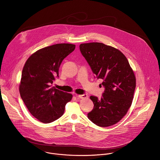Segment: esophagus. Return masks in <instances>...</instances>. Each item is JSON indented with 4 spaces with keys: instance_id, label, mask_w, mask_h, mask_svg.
Here are the masks:
<instances>
[{
    "instance_id": "34e87169",
    "label": "esophagus",
    "mask_w": 160,
    "mask_h": 160,
    "mask_svg": "<svg viewBox=\"0 0 160 160\" xmlns=\"http://www.w3.org/2000/svg\"><path fill=\"white\" fill-rule=\"evenodd\" d=\"M78 97L79 98H88V95L86 94H80V95H78Z\"/></svg>"
}]
</instances>
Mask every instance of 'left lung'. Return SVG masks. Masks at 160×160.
<instances>
[{
	"label": "left lung",
	"instance_id": "8db88e82",
	"mask_svg": "<svg viewBox=\"0 0 160 160\" xmlns=\"http://www.w3.org/2000/svg\"><path fill=\"white\" fill-rule=\"evenodd\" d=\"M80 50L105 88L100 99L90 97L94 106L88 119L102 127L118 123L130 108L135 89V76L129 62L120 50L103 43L81 44Z\"/></svg>",
	"mask_w": 160,
	"mask_h": 160
}]
</instances>
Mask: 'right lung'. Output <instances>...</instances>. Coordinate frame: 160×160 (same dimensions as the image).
Here are the masks:
<instances>
[{
  "label": "right lung",
  "instance_id": "add662e5",
  "mask_svg": "<svg viewBox=\"0 0 160 160\" xmlns=\"http://www.w3.org/2000/svg\"><path fill=\"white\" fill-rule=\"evenodd\" d=\"M75 45L57 44L38 50L25 63L19 92L30 112L42 123L52 122L63 114L72 95L51 87L58 77L62 60L74 51Z\"/></svg>",
  "mask_w": 160,
  "mask_h": 160
}]
</instances>
